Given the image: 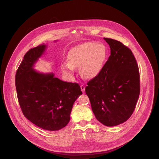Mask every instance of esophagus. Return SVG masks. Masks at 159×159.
<instances>
[{"instance_id":"obj_1","label":"esophagus","mask_w":159,"mask_h":159,"mask_svg":"<svg viewBox=\"0 0 159 159\" xmlns=\"http://www.w3.org/2000/svg\"><path fill=\"white\" fill-rule=\"evenodd\" d=\"M80 87H81V90L82 92H84V90H85V87L84 86L83 84H81L80 85Z\"/></svg>"}]
</instances>
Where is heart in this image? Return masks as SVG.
<instances>
[{"instance_id": "heart-1", "label": "heart", "mask_w": 159, "mask_h": 159, "mask_svg": "<svg viewBox=\"0 0 159 159\" xmlns=\"http://www.w3.org/2000/svg\"><path fill=\"white\" fill-rule=\"evenodd\" d=\"M107 48L102 43L87 42L72 48L68 53L69 62L62 64L63 71L72 75L75 67H80V74L84 78L98 75L107 57Z\"/></svg>"}]
</instances>
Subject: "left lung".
<instances>
[{
	"instance_id": "obj_1",
	"label": "left lung",
	"mask_w": 159,
	"mask_h": 159,
	"mask_svg": "<svg viewBox=\"0 0 159 159\" xmlns=\"http://www.w3.org/2000/svg\"><path fill=\"white\" fill-rule=\"evenodd\" d=\"M111 55L99 74L87 83L85 92L96 119L106 126L124 123L133 113L140 93L139 72L130 49L104 38Z\"/></svg>"
}]
</instances>
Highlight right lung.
<instances>
[{"instance_id":"add662e5","label":"right lung","mask_w":159,"mask_h":159,"mask_svg":"<svg viewBox=\"0 0 159 159\" xmlns=\"http://www.w3.org/2000/svg\"><path fill=\"white\" fill-rule=\"evenodd\" d=\"M46 48L41 44L26 53L16 71L15 84L23 115L38 127L54 131L68 124L72 106L82 92L78 83L63 81L53 73L44 74L33 68Z\"/></svg>"}]
</instances>
